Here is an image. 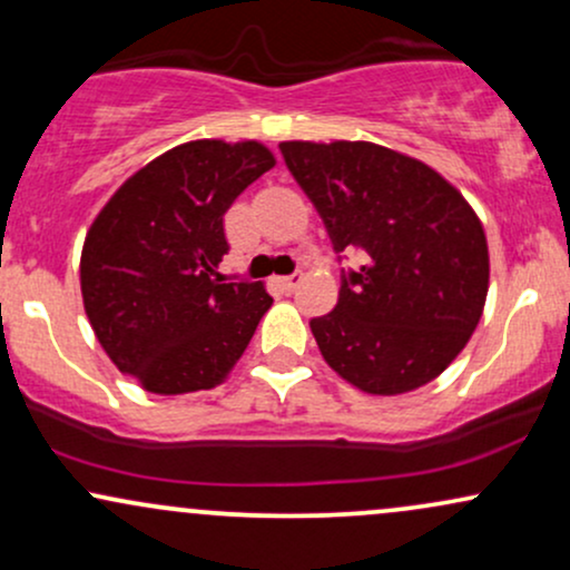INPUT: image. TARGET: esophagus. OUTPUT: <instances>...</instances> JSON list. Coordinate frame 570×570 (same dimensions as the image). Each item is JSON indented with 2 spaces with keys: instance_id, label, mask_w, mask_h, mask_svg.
<instances>
[{
  "instance_id": "obj_1",
  "label": "esophagus",
  "mask_w": 570,
  "mask_h": 570,
  "mask_svg": "<svg viewBox=\"0 0 570 570\" xmlns=\"http://www.w3.org/2000/svg\"><path fill=\"white\" fill-rule=\"evenodd\" d=\"M299 281H303V273H292V276H281V278H276V284H278L284 292H294V289H297Z\"/></svg>"
}]
</instances>
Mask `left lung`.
I'll return each mask as SVG.
<instances>
[{"mask_svg": "<svg viewBox=\"0 0 570 570\" xmlns=\"http://www.w3.org/2000/svg\"><path fill=\"white\" fill-rule=\"evenodd\" d=\"M286 168L316 206L340 271L335 311L311 318L337 375L394 396L434 381L463 351L488 294V240L453 185L370 141H284Z\"/></svg>", "mask_w": 570, "mask_h": 570, "instance_id": "obj_1", "label": "left lung"}]
</instances>
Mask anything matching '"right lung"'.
I'll list each match as a JSON object with an SVG mask.
<instances>
[{
    "mask_svg": "<svg viewBox=\"0 0 570 570\" xmlns=\"http://www.w3.org/2000/svg\"><path fill=\"white\" fill-rule=\"evenodd\" d=\"M276 166L257 141H189L112 195L82 246L85 313L122 375L153 394L217 385L246 351L273 297L222 278L227 208Z\"/></svg>",
    "mask_w": 570,
    "mask_h": 570,
    "instance_id": "right-lung-1",
    "label": "right lung"
}]
</instances>
